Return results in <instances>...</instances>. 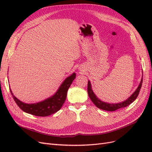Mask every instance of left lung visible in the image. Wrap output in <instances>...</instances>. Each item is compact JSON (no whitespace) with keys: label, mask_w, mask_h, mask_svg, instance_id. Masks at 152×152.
<instances>
[{"label":"left lung","mask_w":152,"mask_h":152,"mask_svg":"<svg viewBox=\"0 0 152 152\" xmlns=\"http://www.w3.org/2000/svg\"><path fill=\"white\" fill-rule=\"evenodd\" d=\"M142 83H143V76L141 77L140 85H138V88L136 89L134 92H133V94H132V95L129 98H128L126 100L121 102L116 103V104H110V103L105 102L100 100L94 94V91H93L91 83L90 81H88V96L90 97V99H91V100L92 101V102L94 103L98 108H99L102 110H107V111H115L117 109L124 108V107L128 106L136 100L137 96H138L139 94V92L141 88Z\"/></svg>","instance_id":"obj_1"}]
</instances>
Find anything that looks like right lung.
Segmentation results:
<instances>
[{"label":"right lung","mask_w":152,"mask_h":152,"mask_svg":"<svg viewBox=\"0 0 152 152\" xmlns=\"http://www.w3.org/2000/svg\"><path fill=\"white\" fill-rule=\"evenodd\" d=\"M75 77L76 73H72L64 80L55 94L42 102L34 104H26L19 100L14 95L11 88H9L14 101L22 110L36 116L45 117L54 114L61 109L66 99L67 90Z\"/></svg>","instance_id":"obj_1"}]
</instances>
